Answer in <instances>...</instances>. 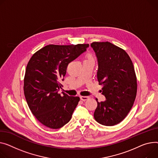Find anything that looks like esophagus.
<instances>
[{
    "mask_svg": "<svg viewBox=\"0 0 158 158\" xmlns=\"http://www.w3.org/2000/svg\"><path fill=\"white\" fill-rule=\"evenodd\" d=\"M80 98H81V100H82V101H85V100H88L89 98V97H85V96H81V97H80Z\"/></svg>",
    "mask_w": 158,
    "mask_h": 158,
    "instance_id": "obj_1",
    "label": "esophagus"
}]
</instances>
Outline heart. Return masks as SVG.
<instances>
[{"label": "heart", "mask_w": 158, "mask_h": 158, "mask_svg": "<svg viewBox=\"0 0 158 158\" xmlns=\"http://www.w3.org/2000/svg\"><path fill=\"white\" fill-rule=\"evenodd\" d=\"M86 60H93V58L91 57V56L88 55V59H87Z\"/></svg>", "instance_id": "b5f03b06"}]
</instances>
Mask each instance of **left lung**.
Instances as JSON below:
<instances>
[{"label": "left lung", "instance_id": "left-lung-1", "mask_svg": "<svg viewBox=\"0 0 158 158\" xmlns=\"http://www.w3.org/2000/svg\"><path fill=\"white\" fill-rule=\"evenodd\" d=\"M98 61L97 79L106 100L97 102L94 118L104 126L121 122L135 100L137 83L133 63L124 50L109 42L91 44Z\"/></svg>", "mask_w": 158, "mask_h": 158}]
</instances>
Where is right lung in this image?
Instances as JSON below:
<instances>
[{"label":"right lung","mask_w":158,"mask_h":158,"mask_svg":"<svg viewBox=\"0 0 158 158\" xmlns=\"http://www.w3.org/2000/svg\"><path fill=\"white\" fill-rule=\"evenodd\" d=\"M88 47V44H49L29 60L24 78L25 97L31 112L46 127L58 129L70 120L80 98L60 94L63 87L60 81L64 80L69 63Z\"/></svg>","instance_id":"1"}]
</instances>
